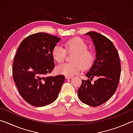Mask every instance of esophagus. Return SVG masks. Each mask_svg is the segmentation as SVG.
I'll return each instance as SVG.
<instances>
[{
	"instance_id": "obj_1",
	"label": "esophagus",
	"mask_w": 133,
	"mask_h": 133,
	"mask_svg": "<svg viewBox=\"0 0 133 133\" xmlns=\"http://www.w3.org/2000/svg\"><path fill=\"white\" fill-rule=\"evenodd\" d=\"M73 77H70V76H66V78L67 80H68V79H71V78H72Z\"/></svg>"
}]
</instances>
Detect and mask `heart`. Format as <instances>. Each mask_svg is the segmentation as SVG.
<instances>
[{"instance_id":"obj_1","label":"heart","mask_w":133,"mask_h":133,"mask_svg":"<svg viewBox=\"0 0 133 133\" xmlns=\"http://www.w3.org/2000/svg\"><path fill=\"white\" fill-rule=\"evenodd\" d=\"M64 45L67 51L76 52V55L72 59L73 63H63L56 67V71L58 73L71 77L82 70V65L85 69L91 66L94 56L90 51H88V46L84 40L75 38L67 41ZM51 55L56 62L62 63L66 57V50L62 45L57 44L53 48Z\"/></svg>"}]
</instances>
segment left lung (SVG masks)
Returning a JSON list of instances; mask_svg holds the SVG:
<instances>
[{"label":"left lung","instance_id":"1","mask_svg":"<svg viewBox=\"0 0 133 133\" xmlns=\"http://www.w3.org/2000/svg\"><path fill=\"white\" fill-rule=\"evenodd\" d=\"M93 41L96 58L85 76L98 80L91 84L89 79L82 80L77 91L80 100L92 107H97L111 97L117 88L121 66L118 51L111 40L95 31L85 33Z\"/></svg>","mask_w":133,"mask_h":133}]
</instances>
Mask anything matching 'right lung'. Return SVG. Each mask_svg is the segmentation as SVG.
<instances>
[{
  "label": "right lung",
  "mask_w": 133,
  "mask_h": 133,
  "mask_svg": "<svg viewBox=\"0 0 133 133\" xmlns=\"http://www.w3.org/2000/svg\"><path fill=\"white\" fill-rule=\"evenodd\" d=\"M61 39L45 33H35L20 44L13 65V80L21 96L35 107L57 99L65 80L63 75L48 76L55 67L51 51Z\"/></svg>",
  "instance_id": "right-lung-1"
}]
</instances>
